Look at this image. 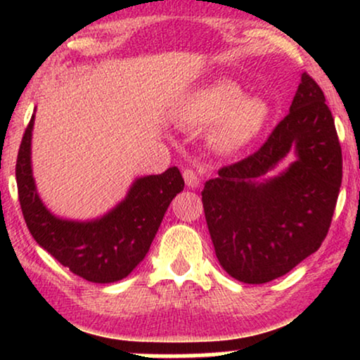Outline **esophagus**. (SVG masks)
I'll list each match as a JSON object with an SVG mask.
<instances>
[{"label": "esophagus", "mask_w": 360, "mask_h": 360, "mask_svg": "<svg viewBox=\"0 0 360 360\" xmlns=\"http://www.w3.org/2000/svg\"><path fill=\"white\" fill-rule=\"evenodd\" d=\"M184 179H185V184H186V186H188V188H196V186L200 185V176L193 170H185L184 172Z\"/></svg>", "instance_id": "esophagus-1"}]
</instances>
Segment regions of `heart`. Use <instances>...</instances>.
I'll use <instances>...</instances> for the list:
<instances>
[{
  "label": "heart",
  "instance_id": "1",
  "mask_svg": "<svg viewBox=\"0 0 360 360\" xmlns=\"http://www.w3.org/2000/svg\"><path fill=\"white\" fill-rule=\"evenodd\" d=\"M269 117L270 106L262 96L243 95V88L226 78L185 93L174 111V120L181 127L211 126L213 142L223 150H239L250 144Z\"/></svg>",
  "mask_w": 360,
  "mask_h": 360
}]
</instances>
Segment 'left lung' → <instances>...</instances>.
<instances>
[{"mask_svg":"<svg viewBox=\"0 0 360 360\" xmlns=\"http://www.w3.org/2000/svg\"><path fill=\"white\" fill-rule=\"evenodd\" d=\"M290 153L294 162L270 176ZM341 179L333 115L318 83L302 73L290 112L267 142L201 191L221 267L252 285L288 274L326 238Z\"/></svg>","mask_w":360,"mask_h":360,"instance_id":"1","label":"left lung"}]
</instances>
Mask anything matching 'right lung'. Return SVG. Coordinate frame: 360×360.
Segmentation results:
<instances>
[{"mask_svg":"<svg viewBox=\"0 0 360 360\" xmlns=\"http://www.w3.org/2000/svg\"><path fill=\"white\" fill-rule=\"evenodd\" d=\"M36 110L24 132L16 162L19 203L32 238L63 267L93 283L126 278L149 252L172 200L184 190L180 170L137 176L120 203L91 219L52 213L37 191L32 174V129Z\"/></svg>","mask_w":360,"mask_h":360,"instance_id":"right-lung-1","label":"right lung"}]
</instances>
